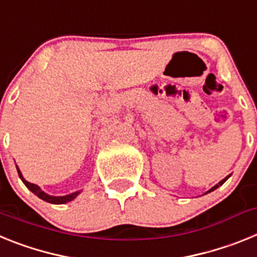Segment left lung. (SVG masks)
<instances>
[{
	"label": "left lung",
	"mask_w": 257,
	"mask_h": 257,
	"mask_svg": "<svg viewBox=\"0 0 257 257\" xmlns=\"http://www.w3.org/2000/svg\"><path fill=\"white\" fill-rule=\"evenodd\" d=\"M229 176H230V175H229ZM229 176H226V178H225V179H222V180H221V181H220V183H219V184H216V185H215V187H213V188H211V189H210V190H208V192H207V193L212 192V190H215V189H216V188H219V187H220V185H222V184H224V183H225V181H226V180H228V178H229Z\"/></svg>",
	"instance_id": "8db88e82"
}]
</instances>
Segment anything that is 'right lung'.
I'll list each match as a JSON object with an SVG mask.
<instances>
[{
  "instance_id": "obj_1",
  "label": "right lung",
  "mask_w": 257,
  "mask_h": 257,
  "mask_svg": "<svg viewBox=\"0 0 257 257\" xmlns=\"http://www.w3.org/2000/svg\"><path fill=\"white\" fill-rule=\"evenodd\" d=\"M18 174H19V178L22 179V181L24 184H26V187L28 188L29 190H31L32 193H35L36 196L38 197V198L44 199V201L49 202V203H54V205H63V203H67V202H70L72 199H74L77 197V194H78L79 192H76V193H72V194H69V196H63V197H52V196H49V194H46L45 192H42V190L40 189V187L38 185H36V184H32L29 183V181H27L26 179L23 178L22 172H20V170L18 169Z\"/></svg>"
}]
</instances>
